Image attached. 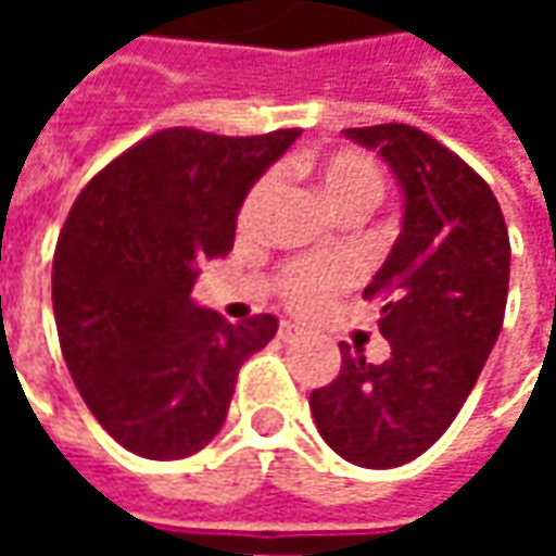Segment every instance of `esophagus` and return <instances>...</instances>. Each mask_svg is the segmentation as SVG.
Listing matches in <instances>:
<instances>
[{
  "label": "esophagus",
  "mask_w": 556,
  "mask_h": 556,
  "mask_svg": "<svg viewBox=\"0 0 556 556\" xmlns=\"http://www.w3.org/2000/svg\"><path fill=\"white\" fill-rule=\"evenodd\" d=\"M277 337L282 339V342H294V339L303 337V330L298 325H291V321H282L277 330Z\"/></svg>",
  "instance_id": "esophagus-1"
}]
</instances>
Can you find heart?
Listing matches in <instances>:
<instances>
[{
  "label": "heart",
  "mask_w": 556,
  "mask_h": 556,
  "mask_svg": "<svg viewBox=\"0 0 556 556\" xmlns=\"http://www.w3.org/2000/svg\"><path fill=\"white\" fill-rule=\"evenodd\" d=\"M318 190L325 193L327 205L337 211L339 217L349 214H369L384 199V172L369 154L354 148H339L313 163ZM274 195V178L265 175L250 187L243 195L238 211V229L253 231L265 214L267 202ZM349 282V267L337 262H294L282 277V294L294 309H315L330 301L339 289Z\"/></svg>",
  "instance_id": "b5f03b06"
}]
</instances>
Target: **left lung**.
I'll use <instances>...</instances> for the list:
<instances>
[{
	"label": "left lung",
	"mask_w": 556,
	"mask_h": 556,
	"mask_svg": "<svg viewBox=\"0 0 556 556\" xmlns=\"http://www.w3.org/2000/svg\"><path fill=\"white\" fill-rule=\"evenodd\" d=\"M405 193L402 235L366 286L381 301L384 363L342 345V369L309 408L327 446L361 467L414 462L450 429L501 337L509 231L491 187L465 160L410 125L349 127Z\"/></svg>",
	"instance_id": "8db88e82"
}]
</instances>
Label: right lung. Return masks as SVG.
Listing matches in <instances>:
<instances>
[{
	"instance_id": "right-lung-1",
	"label": "right lung",
	"mask_w": 556,
	"mask_h": 556,
	"mask_svg": "<svg viewBox=\"0 0 556 556\" xmlns=\"http://www.w3.org/2000/svg\"><path fill=\"white\" fill-rule=\"evenodd\" d=\"M301 137H217L169 127L91 178L53 255V313L67 372L94 419L142 458H187L226 422L247 357L277 333L190 301L195 262L226 255L243 195Z\"/></svg>"
}]
</instances>
